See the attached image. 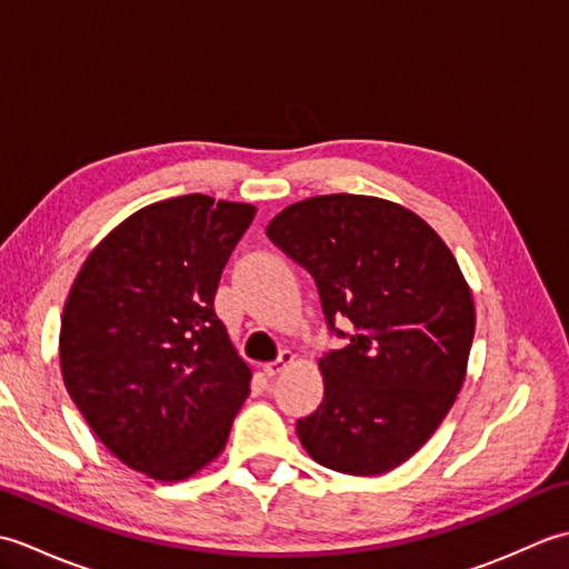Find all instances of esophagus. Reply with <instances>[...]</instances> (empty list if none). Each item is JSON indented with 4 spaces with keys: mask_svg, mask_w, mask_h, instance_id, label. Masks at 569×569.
I'll return each instance as SVG.
<instances>
[{
    "mask_svg": "<svg viewBox=\"0 0 569 569\" xmlns=\"http://www.w3.org/2000/svg\"><path fill=\"white\" fill-rule=\"evenodd\" d=\"M296 365V355L293 352H281L276 361H269V365L263 367L266 377H278V373H283L286 369H291Z\"/></svg>",
    "mask_w": 569,
    "mask_h": 569,
    "instance_id": "esophagus-1",
    "label": "esophagus"
}]
</instances>
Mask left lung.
<instances>
[{"label": "left lung", "mask_w": 569, "mask_h": 569, "mask_svg": "<svg viewBox=\"0 0 569 569\" xmlns=\"http://www.w3.org/2000/svg\"><path fill=\"white\" fill-rule=\"evenodd\" d=\"M266 234L316 278L330 330L352 322L320 359L322 403L298 420L306 452L355 477L403 465L467 377L475 300L452 251L403 204L349 192L288 204Z\"/></svg>", "instance_id": "left-lung-1"}]
</instances>
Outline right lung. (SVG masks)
Listing matches in <instances>:
<instances>
[{
    "label": "right lung",
    "mask_w": 569,
    "mask_h": 569,
    "mask_svg": "<svg viewBox=\"0 0 569 569\" xmlns=\"http://www.w3.org/2000/svg\"><path fill=\"white\" fill-rule=\"evenodd\" d=\"M257 208L180 196L147 204L84 259L60 318V371L92 432L156 481L224 450L251 369L214 312Z\"/></svg>",
    "instance_id": "1"
}]
</instances>
